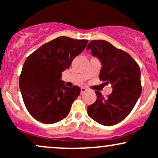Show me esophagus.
<instances>
[{
  "instance_id": "obj_1",
  "label": "esophagus",
  "mask_w": 158,
  "mask_h": 158,
  "mask_svg": "<svg viewBox=\"0 0 158 158\" xmlns=\"http://www.w3.org/2000/svg\"><path fill=\"white\" fill-rule=\"evenodd\" d=\"M87 90H88V89H87L86 88H85V87H82V88H81V94L84 93V92L86 91Z\"/></svg>"
}]
</instances>
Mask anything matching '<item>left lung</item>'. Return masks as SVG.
<instances>
[{
    "label": "left lung",
    "instance_id": "left-lung-1",
    "mask_svg": "<svg viewBox=\"0 0 158 158\" xmlns=\"http://www.w3.org/2000/svg\"><path fill=\"white\" fill-rule=\"evenodd\" d=\"M87 50L102 64L99 79L113 89L108 98L95 91L97 100L88 107V116L103 126H113L126 118L140 97V69L129 54L104 40L91 41Z\"/></svg>",
    "mask_w": 158,
    "mask_h": 158
}]
</instances>
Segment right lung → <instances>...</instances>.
<instances>
[{"mask_svg":"<svg viewBox=\"0 0 158 158\" xmlns=\"http://www.w3.org/2000/svg\"><path fill=\"white\" fill-rule=\"evenodd\" d=\"M88 41L61 36L41 46L27 58L19 87L25 106L33 118L52 124L68 115L81 90L78 86L64 85L61 73L70 68Z\"/></svg>","mask_w":158,"mask_h":158,"instance_id":"add662e5","label":"right lung"}]
</instances>
